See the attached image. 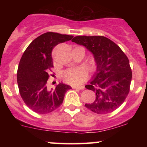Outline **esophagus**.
<instances>
[{"label":"esophagus","mask_w":147,"mask_h":147,"mask_svg":"<svg viewBox=\"0 0 147 147\" xmlns=\"http://www.w3.org/2000/svg\"><path fill=\"white\" fill-rule=\"evenodd\" d=\"M72 88L77 89V90H84V86H75V87H72Z\"/></svg>","instance_id":"34e87169"}]
</instances>
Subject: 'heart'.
Instances as JSON below:
<instances>
[{
  "instance_id": "1",
  "label": "heart",
  "mask_w": 147,
  "mask_h": 147,
  "mask_svg": "<svg viewBox=\"0 0 147 147\" xmlns=\"http://www.w3.org/2000/svg\"><path fill=\"white\" fill-rule=\"evenodd\" d=\"M63 77L67 83L70 85H79L86 78V72L82 68H71L65 70Z\"/></svg>"
}]
</instances>
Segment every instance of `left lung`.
I'll use <instances>...</instances> for the list:
<instances>
[{
  "label": "left lung",
  "mask_w": 147,
  "mask_h": 147,
  "mask_svg": "<svg viewBox=\"0 0 147 147\" xmlns=\"http://www.w3.org/2000/svg\"><path fill=\"white\" fill-rule=\"evenodd\" d=\"M93 55L97 68L86 88L95 99L86 107L97 114H106L122 104L129 92L132 72L129 61L117 44L102 36H78L72 40Z\"/></svg>",
  "instance_id": "left-lung-1"
}]
</instances>
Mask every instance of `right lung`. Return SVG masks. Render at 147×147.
I'll use <instances>...</instances> for the list:
<instances>
[{"mask_svg":"<svg viewBox=\"0 0 147 147\" xmlns=\"http://www.w3.org/2000/svg\"><path fill=\"white\" fill-rule=\"evenodd\" d=\"M72 38L71 35L50 32L43 34L30 43L20 60L17 71L20 95L25 104L37 113H49L59 107L65 92L72 88L61 82L48 90L46 84L49 70L53 67L52 49Z\"/></svg>","mask_w":147,"mask_h":147,"instance_id":"add662e5","label":"right lung"}]
</instances>
